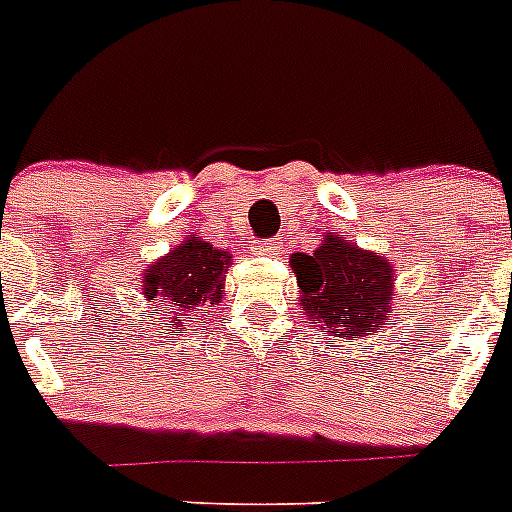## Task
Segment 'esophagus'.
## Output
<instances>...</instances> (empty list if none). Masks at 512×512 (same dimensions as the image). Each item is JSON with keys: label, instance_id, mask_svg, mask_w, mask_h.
<instances>
[{"label": "esophagus", "instance_id": "1", "mask_svg": "<svg viewBox=\"0 0 512 512\" xmlns=\"http://www.w3.org/2000/svg\"><path fill=\"white\" fill-rule=\"evenodd\" d=\"M252 250L257 252V255H275V252L281 250V242H275V239H265V242H255V247Z\"/></svg>", "mask_w": 512, "mask_h": 512}]
</instances>
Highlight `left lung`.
Listing matches in <instances>:
<instances>
[{
  "mask_svg": "<svg viewBox=\"0 0 512 512\" xmlns=\"http://www.w3.org/2000/svg\"><path fill=\"white\" fill-rule=\"evenodd\" d=\"M291 268L311 327L332 335L340 332L345 340H363L379 330L397 296L391 262L379 252L361 250L335 231L311 255H291Z\"/></svg>",
  "mask_w": 512,
  "mask_h": 512,
  "instance_id": "obj_1",
  "label": "left lung"
}]
</instances>
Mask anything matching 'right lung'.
I'll return each mask as SVG.
<instances>
[{
	"label": "right lung",
	"instance_id": "right-lung-1",
	"mask_svg": "<svg viewBox=\"0 0 512 512\" xmlns=\"http://www.w3.org/2000/svg\"><path fill=\"white\" fill-rule=\"evenodd\" d=\"M229 265V252L201 237H185L170 255L159 257L144 270L141 293L149 301L151 314H157L154 319L170 324L172 330H185L195 319L208 317V311L224 299Z\"/></svg>",
	"mask_w": 512,
	"mask_h": 512
}]
</instances>
